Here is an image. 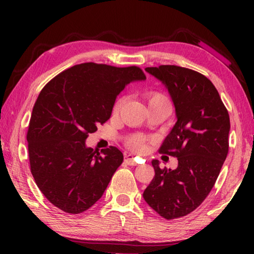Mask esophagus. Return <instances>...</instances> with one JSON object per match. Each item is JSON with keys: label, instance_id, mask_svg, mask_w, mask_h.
<instances>
[{"label": "esophagus", "instance_id": "obj_1", "mask_svg": "<svg viewBox=\"0 0 254 254\" xmlns=\"http://www.w3.org/2000/svg\"><path fill=\"white\" fill-rule=\"evenodd\" d=\"M124 162L127 163L128 166H135L136 162L134 160V158H133L132 154H127L126 157H124Z\"/></svg>", "mask_w": 254, "mask_h": 254}]
</instances>
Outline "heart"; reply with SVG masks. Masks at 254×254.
Segmentation results:
<instances>
[{"label": "heart", "mask_w": 254, "mask_h": 254, "mask_svg": "<svg viewBox=\"0 0 254 254\" xmlns=\"http://www.w3.org/2000/svg\"><path fill=\"white\" fill-rule=\"evenodd\" d=\"M145 98H147L149 106L163 104V103H169L168 97H167L165 94L157 91L149 92L147 95H145ZM123 103H124V97H120L119 100L115 102L113 110H112V115H113V117H118L120 111H121V107L123 106ZM147 141H148L147 136H144L142 134H133L127 137L126 141V144L128 149L133 150V151L141 152L145 149Z\"/></svg>", "instance_id": "obj_1"}]
</instances>
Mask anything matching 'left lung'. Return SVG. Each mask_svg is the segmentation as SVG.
<instances>
[{"label": "left lung", "mask_w": 254, "mask_h": 254, "mask_svg": "<svg viewBox=\"0 0 254 254\" xmlns=\"http://www.w3.org/2000/svg\"><path fill=\"white\" fill-rule=\"evenodd\" d=\"M145 71L168 88L177 122L159 152L176 157L175 170L152 160L154 177L143 192L152 209L166 220L186 216L203 203L229 152L230 117L217 89L200 72L175 65Z\"/></svg>", "instance_id": "1"}]
</instances>
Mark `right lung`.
Masks as SVG:
<instances>
[{"instance_id": "add662e5", "label": "right lung", "mask_w": 254, "mask_h": 254, "mask_svg": "<svg viewBox=\"0 0 254 254\" xmlns=\"http://www.w3.org/2000/svg\"><path fill=\"white\" fill-rule=\"evenodd\" d=\"M136 66L84 63L60 72L34 103L27 133L30 169L38 188L68 214L91 208L123 162L117 147L101 153L85 140L111 118L117 96L133 80H144Z\"/></svg>"}]
</instances>
